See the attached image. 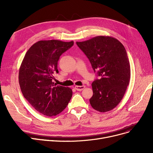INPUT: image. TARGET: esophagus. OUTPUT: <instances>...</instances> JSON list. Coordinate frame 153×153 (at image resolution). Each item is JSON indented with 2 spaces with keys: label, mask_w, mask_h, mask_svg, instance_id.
I'll use <instances>...</instances> for the list:
<instances>
[{
  "label": "esophagus",
  "mask_w": 153,
  "mask_h": 153,
  "mask_svg": "<svg viewBox=\"0 0 153 153\" xmlns=\"http://www.w3.org/2000/svg\"><path fill=\"white\" fill-rule=\"evenodd\" d=\"M85 88V85H82V86H80V85H76L75 86V89L76 90L78 91H82Z\"/></svg>",
  "instance_id": "34e87169"
}]
</instances>
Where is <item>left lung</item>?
Here are the masks:
<instances>
[{
    "label": "left lung",
    "mask_w": 153,
    "mask_h": 153,
    "mask_svg": "<svg viewBox=\"0 0 153 153\" xmlns=\"http://www.w3.org/2000/svg\"><path fill=\"white\" fill-rule=\"evenodd\" d=\"M100 76L92 84L91 106L100 112L114 109L123 99L130 80V65L124 46L115 38L98 36L76 42Z\"/></svg>",
    "instance_id": "obj_1"
}]
</instances>
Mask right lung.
Masks as SVG:
<instances>
[{"mask_svg": "<svg viewBox=\"0 0 153 153\" xmlns=\"http://www.w3.org/2000/svg\"><path fill=\"white\" fill-rule=\"evenodd\" d=\"M74 42L42 40L32 45L26 53L19 69L21 91L28 102L43 115L52 117L67 107L72 95L71 88L53 82V74L58 73L61 55Z\"/></svg>", "mask_w": 153, "mask_h": 153, "instance_id": "right-lung-1", "label": "right lung"}]
</instances>
